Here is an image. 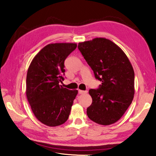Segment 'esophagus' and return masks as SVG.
<instances>
[{
  "label": "esophagus",
  "mask_w": 156,
  "mask_h": 156,
  "mask_svg": "<svg viewBox=\"0 0 156 156\" xmlns=\"http://www.w3.org/2000/svg\"><path fill=\"white\" fill-rule=\"evenodd\" d=\"M87 93V91H83V90H78V94H86Z\"/></svg>",
  "instance_id": "1"
}]
</instances>
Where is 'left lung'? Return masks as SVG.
Here are the masks:
<instances>
[{
  "label": "left lung",
  "instance_id": "left-lung-1",
  "mask_svg": "<svg viewBox=\"0 0 156 156\" xmlns=\"http://www.w3.org/2000/svg\"><path fill=\"white\" fill-rule=\"evenodd\" d=\"M84 58L102 84L89 89L92 103L87 114L94 122L109 125L120 119L134 96V71L127 56L108 39L96 38L78 44Z\"/></svg>",
  "mask_w": 156,
  "mask_h": 156
}]
</instances>
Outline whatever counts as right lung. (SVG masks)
<instances>
[{
    "label": "right lung",
    "instance_id": "obj_1",
    "mask_svg": "<svg viewBox=\"0 0 156 156\" xmlns=\"http://www.w3.org/2000/svg\"><path fill=\"white\" fill-rule=\"evenodd\" d=\"M76 43H54L43 47L31 61L26 79V95L34 115L49 126L67 120L78 90L60 85L64 80L65 60Z\"/></svg>",
    "mask_w": 156,
    "mask_h": 156
}]
</instances>
